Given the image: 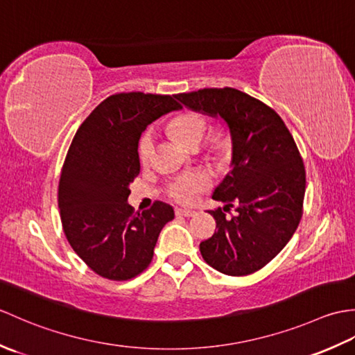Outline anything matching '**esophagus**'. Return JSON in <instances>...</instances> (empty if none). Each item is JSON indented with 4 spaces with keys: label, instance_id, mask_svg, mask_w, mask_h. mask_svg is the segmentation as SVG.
<instances>
[{
    "label": "esophagus",
    "instance_id": "esophagus-1",
    "mask_svg": "<svg viewBox=\"0 0 355 355\" xmlns=\"http://www.w3.org/2000/svg\"><path fill=\"white\" fill-rule=\"evenodd\" d=\"M175 214H177L178 216H187V218L195 215L193 210H187V209H177V210H175Z\"/></svg>",
    "mask_w": 355,
    "mask_h": 355
}]
</instances>
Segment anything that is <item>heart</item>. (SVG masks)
I'll list each match as a JSON object with an SVG mask.
<instances>
[{
	"instance_id": "1",
	"label": "heart",
	"mask_w": 355,
	"mask_h": 355,
	"mask_svg": "<svg viewBox=\"0 0 355 355\" xmlns=\"http://www.w3.org/2000/svg\"><path fill=\"white\" fill-rule=\"evenodd\" d=\"M169 131L173 134L182 145L187 149H197L209 132V120L193 111H184L182 114L173 117L169 125ZM210 153L215 157H224L230 149V137L227 132L218 131L212 134L209 143ZM154 154V139L149 132L143 134L139 141V158L143 166H148L153 160ZM209 187V178L202 173H186V175L175 177L168 184V195L177 202L187 205L195 197V193L205 191Z\"/></svg>"
}]
</instances>
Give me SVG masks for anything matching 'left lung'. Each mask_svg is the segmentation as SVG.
I'll use <instances>...</instances> for the list:
<instances>
[{"label":"left lung","mask_w":355,"mask_h":355,"mask_svg":"<svg viewBox=\"0 0 355 355\" xmlns=\"http://www.w3.org/2000/svg\"><path fill=\"white\" fill-rule=\"evenodd\" d=\"M177 99L223 117L232 135V171L214 192L225 206L209 212L218 230L200 244L202 259L224 275H252L282 250L302 218L306 180L296 141L273 108L236 88H202ZM230 207L239 215L227 220Z\"/></svg>","instance_id":"1"}]
</instances>
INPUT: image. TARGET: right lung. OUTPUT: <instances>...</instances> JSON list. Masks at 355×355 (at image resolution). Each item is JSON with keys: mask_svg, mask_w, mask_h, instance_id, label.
<instances>
[{"mask_svg": "<svg viewBox=\"0 0 355 355\" xmlns=\"http://www.w3.org/2000/svg\"><path fill=\"white\" fill-rule=\"evenodd\" d=\"M177 94L117 93L92 111L73 137L61 169L58 205L71 248L96 275L128 281L145 271L173 209L155 201L128 205L140 173L139 140L146 126L180 105Z\"/></svg>", "mask_w": 355, "mask_h": 355, "instance_id": "add662e5", "label": "right lung"}]
</instances>
